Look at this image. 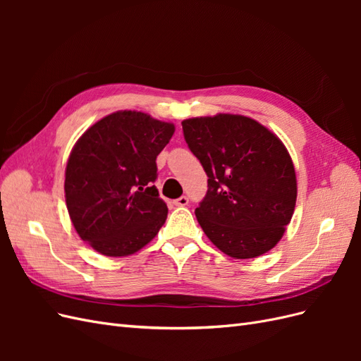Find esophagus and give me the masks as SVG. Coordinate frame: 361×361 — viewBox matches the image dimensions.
I'll use <instances>...</instances> for the list:
<instances>
[{
  "mask_svg": "<svg viewBox=\"0 0 361 361\" xmlns=\"http://www.w3.org/2000/svg\"><path fill=\"white\" fill-rule=\"evenodd\" d=\"M188 197L187 195H182V197H179V199H176V200H173V204L174 206H187L188 204Z\"/></svg>",
  "mask_w": 361,
  "mask_h": 361,
  "instance_id": "obj_1",
  "label": "esophagus"
}]
</instances>
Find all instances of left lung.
Returning <instances> with one entry per match:
<instances>
[{"label": "left lung", "mask_w": 361, "mask_h": 361, "mask_svg": "<svg viewBox=\"0 0 361 361\" xmlns=\"http://www.w3.org/2000/svg\"><path fill=\"white\" fill-rule=\"evenodd\" d=\"M182 129L209 178L195 209L206 236L235 259L276 247L297 203V176L281 140L239 114L187 118Z\"/></svg>", "instance_id": "left-lung-1"}]
</instances>
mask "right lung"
Instances as JSON below:
<instances>
[{"mask_svg": "<svg viewBox=\"0 0 361 361\" xmlns=\"http://www.w3.org/2000/svg\"><path fill=\"white\" fill-rule=\"evenodd\" d=\"M174 125L141 111H117L76 141L66 166L64 197L76 233L104 256L134 255L167 220L159 199L157 157Z\"/></svg>", "mask_w": 361, "mask_h": 361, "instance_id": "1", "label": "right lung"}]
</instances>
